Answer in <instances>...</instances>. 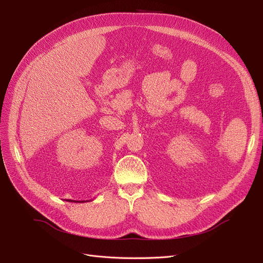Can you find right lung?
Returning <instances> with one entry per match:
<instances>
[{"mask_svg": "<svg viewBox=\"0 0 263 263\" xmlns=\"http://www.w3.org/2000/svg\"><path fill=\"white\" fill-rule=\"evenodd\" d=\"M82 202H83V201H82ZM86 202H87V201H86Z\"/></svg>", "mask_w": 263, "mask_h": 263, "instance_id": "right-lung-1", "label": "right lung"}]
</instances>
